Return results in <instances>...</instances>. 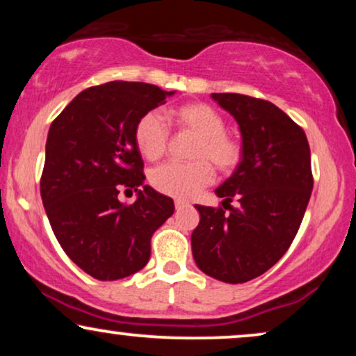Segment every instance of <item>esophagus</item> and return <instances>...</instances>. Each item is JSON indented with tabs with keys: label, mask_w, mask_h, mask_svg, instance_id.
I'll return each mask as SVG.
<instances>
[{
	"label": "esophagus",
	"mask_w": 356,
	"mask_h": 356,
	"mask_svg": "<svg viewBox=\"0 0 356 356\" xmlns=\"http://www.w3.org/2000/svg\"><path fill=\"white\" fill-rule=\"evenodd\" d=\"M187 206H189V204H187V202H184V201H175V209H177V211H181L182 207H187Z\"/></svg>",
	"instance_id": "obj_1"
}]
</instances>
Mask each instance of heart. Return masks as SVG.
<instances>
[{
    "mask_svg": "<svg viewBox=\"0 0 356 356\" xmlns=\"http://www.w3.org/2000/svg\"><path fill=\"white\" fill-rule=\"evenodd\" d=\"M175 125L197 137L192 147L189 164H164L150 172L155 191L175 199H191L214 181V169L220 172L234 170L243 157V147L226 134V120L206 104H184L172 110ZM134 140L147 161H159L169 145V127L157 112H147L137 120Z\"/></svg>",
    "mask_w": 356,
    "mask_h": 356,
    "instance_id": "obj_1",
    "label": "heart"
}]
</instances>
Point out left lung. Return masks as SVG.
<instances>
[{
    "label": "left lung",
    "instance_id": "1",
    "mask_svg": "<svg viewBox=\"0 0 356 356\" xmlns=\"http://www.w3.org/2000/svg\"><path fill=\"white\" fill-rule=\"evenodd\" d=\"M211 97L238 122L243 157L216 189L230 212L195 206L201 220L192 232V256L207 276L246 283L291 246L313 191L312 154L303 129L271 102L241 93Z\"/></svg>",
    "mask_w": 356,
    "mask_h": 356
}]
</instances>
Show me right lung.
Here are the masks:
<instances>
[{"instance_id": "1", "label": "right lung", "mask_w": 356, "mask_h": 356, "mask_svg": "<svg viewBox=\"0 0 356 356\" xmlns=\"http://www.w3.org/2000/svg\"><path fill=\"white\" fill-rule=\"evenodd\" d=\"M174 92L142 81H108L73 99L48 130L42 201L60 246L100 281L140 271L152 234L174 214V201L144 186L134 129ZM143 189L140 190V187ZM122 188L138 201H118Z\"/></svg>"}]
</instances>
